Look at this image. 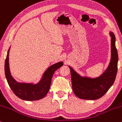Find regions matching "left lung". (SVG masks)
<instances>
[{"instance_id": "left-lung-1", "label": "left lung", "mask_w": 122, "mask_h": 122, "mask_svg": "<svg viewBox=\"0 0 122 122\" xmlns=\"http://www.w3.org/2000/svg\"><path fill=\"white\" fill-rule=\"evenodd\" d=\"M111 60L107 68L100 76L95 78L82 77L69 66L72 88L76 96L85 100H96L102 97L112 85L117 71L118 55L115 46V37L110 31Z\"/></svg>"}]
</instances>
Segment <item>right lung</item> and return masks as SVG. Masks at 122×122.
Instances as JSON below:
<instances>
[{"mask_svg":"<svg viewBox=\"0 0 122 122\" xmlns=\"http://www.w3.org/2000/svg\"><path fill=\"white\" fill-rule=\"evenodd\" d=\"M9 49L5 61V71L7 81L11 90L16 96L27 101H34L42 99L48 93L51 85V79L54 72L64 64L63 62H57L49 67L44 72L41 79L38 83H25L18 82L11 75L9 67Z\"/></svg>","mask_w":122,"mask_h":122,"instance_id":"obj_1","label":"right lung"}]
</instances>
